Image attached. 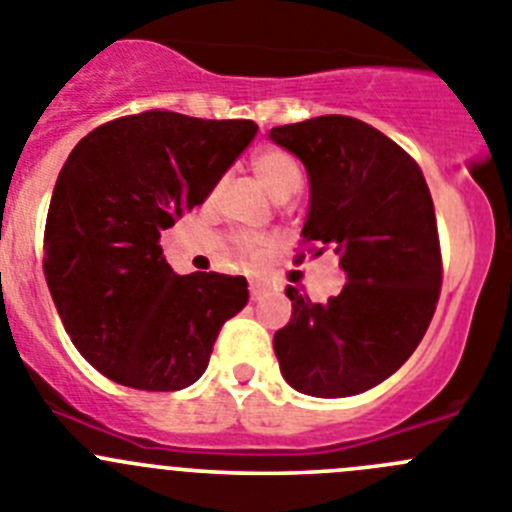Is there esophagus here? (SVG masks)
Returning <instances> with one entry per match:
<instances>
[{
  "label": "esophagus",
  "instance_id": "obj_1",
  "mask_svg": "<svg viewBox=\"0 0 512 512\" xmlns=\"http://www.w3.org/2000/svg\"><path fill=\"white\" fill-rule=\"evenodd\" d=\"M270 295V285H262V283H252L250 285V298L252 300H262Z\"/></svg>",
  "mask_w": 512,
  "mask_h": 512
}]
</instances>
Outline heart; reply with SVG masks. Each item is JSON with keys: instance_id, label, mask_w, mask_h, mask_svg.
Here are the masks:
<instances>
[{"instance_id": "b5f03b06", "label": "heart", "mask_w": 512, "mask_h": 512, "mask_svg": "<svg viewBox=\"0 0 512 512\" xmlns=\"http://www.w3.org/2000/svg\"><path fill=\"white\" fill-rule=\"evenodd\" d=\"M252 174L260 181L262 189L270 194L272 202H285L300 189V181H303V174H300V166L288 151L283 148H265L260 154H255L252 159ZM245 255L252 257V260H262L267 252L265 242H245Z\"/></svg>"}]
</instances>
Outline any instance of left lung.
<instances>
[{"mask_svg":"<svg viewBox=\"0 0 512 512\" xmlns=\"http://www.w3.org/2000/svg\"><path fill=\"white\" fill-rule=\"evenodd\" d=\"M267 136L303 161V237L331 247L346 275L326 303L285 288L293 315L272 338L280 374L318 399L374 389L412 356L437 308L442 257L422 169L391 138L348 116H318Z\"/></svg>","mask_w":512,"mask_h":512,"instance_id":"obj_1","label":"left lung"}]
</instances>
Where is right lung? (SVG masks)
<instances>
[{
    "label": "right lung",
    "instance_id": "right-lung-1",
    "mask_svg": "<svg viewBox=\"0 0 512 512\" xmlns=\"http://www.w3.org/2000/svg\"><path fill=\"white\" fill-rule=\"evenodd\" d=\"M252 121L169 111L90 131L60 169L45 224V280L80 356L111 381L179 391L207 371L242 275H176L161 229L214 191L255 138Z\"/></svg>",
    "mask_w": 512,
    "mask_h": 512
}]
</instances>
